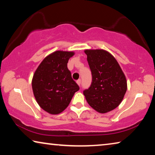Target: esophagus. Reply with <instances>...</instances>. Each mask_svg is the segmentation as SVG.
Listing matches in <instances>:
<instances>
[{
  "label": "esophagus",
  "mask_w": 155,
  "mask_h": 155,
  "mask_svg": "<svg viewBox=\"0 0 155 155\" xmlns=\"http://www.w3.org/2000/svg\"><path fill=\"white\" fill-rule=\"evenodd\" d=\"M77 84L78 85H81V79H78L77 81Z\"/></svg>",
  "instance_id": "34e87169"
}]
</instances>
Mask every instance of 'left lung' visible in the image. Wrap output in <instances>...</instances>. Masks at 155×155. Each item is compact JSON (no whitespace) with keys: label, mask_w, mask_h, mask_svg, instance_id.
<instances>
[{"label":"left lung","mask_w":155,"mask_h":155,"mask_svg":"<svg viewBox=\"0 0 155 155\" xmlns=\"http://www.w3.org/2000/svg\"><path fill=\"white\" fill-rule=\"evenodd\" d=\"M92 81L83 91L88 104L101 114L112 111L121 103L127 90L124 72L115 57L103 49L85 50Z\"/></svg>","instance_id":"8db88e82"}]
</instances>
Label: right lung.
Returning <instances> with one entry per match:
<instances>
[{
  "mask_svg": "<svg viewBox=\"0 0 155 155\" xmlns=\"http://www.w3.org/2000/svg\"><path fill=\"white\" fill-rule=\"evenodd\" d=\"M74 52L57 51L44 58L32 79L37 103L44 111L57 115L67 108L79 87L68 69V60Z\"/></svg>",
  "mask_w": 155,
  "mask_h": 155,
  "instance_id": "right-lung-1",
  "label": "right lung"
}]
</instances>
